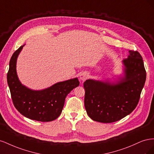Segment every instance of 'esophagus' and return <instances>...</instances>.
I'll list each match as a JSON object with an SVG mask.
<instances>
[{
  "label": "esophagus",
  "instance_id": "34e87169",
  "mask_svg": "<svg viewBox=\"0 0 154 154\" xmlns=\"http://www.w3.org/2000/svg\"><path fill=\"white\" fill-rule=\"evenodd\" d=\"M88 77V74L87 72H83L80 74V79L81 81H84Z\"/></svg>",
  "mask_w": 154,
  "mask_h": 154
}]
</instances>
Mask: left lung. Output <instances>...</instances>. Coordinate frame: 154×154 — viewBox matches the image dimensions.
I'll list each match as a JSON object with an SVG mask.
<instances>
[{
    "instance_id": "left-lung-1",
    "label": "left lung",
    "mask_w": 154,
    "mask_h": 154,
    "mask_svg": "<svg viewBox=\"0 0 154 154\" xmlns=\"http://www.w3.org/2000/svg\"><path fill=\"white\" fill-rule=\"evenodd\" d=\"M123 60L125 76L116 83L87 80L84 103L88 116L101 123L117 122L136 109L146 81V70L138 51H129Z\"/></svg>"
}]
</instances>
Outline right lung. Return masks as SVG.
Listing matches in <instances>:
<instances>
[{"label": "right lung", "instance_id": "1", "mask_svg": "<svg viewBox=\"0 0 154 154\" xmlns=\"http://www.w3.org/2000/svg\"><path fill=\"white\" fill-rule=\"evenodd\" d=\"M23 46L13 54L7 74L13 105L27 118L42 122H51L62 113L67 95L79 86L80 82L76 78L57 83L42 91H32L22 85L17 77L16 63Z\"/></svg>", "mask_w": 154, "mask_h": 154}]
</instances>
